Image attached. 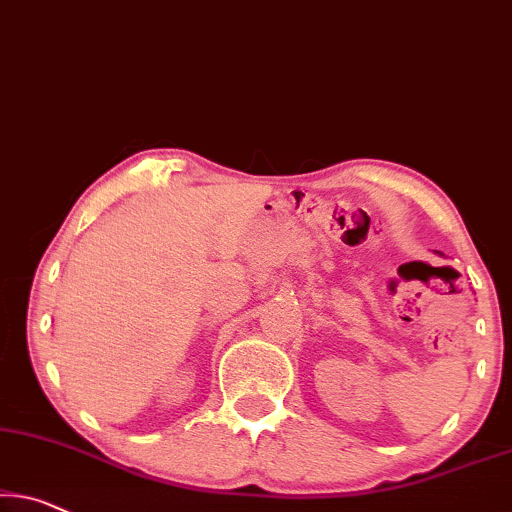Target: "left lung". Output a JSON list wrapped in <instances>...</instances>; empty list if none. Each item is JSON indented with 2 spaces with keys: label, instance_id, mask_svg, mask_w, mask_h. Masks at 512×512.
I'll return each instance as SVG.
<instances>
[{
  "label": "left lung",
  "instance_id": "obj_1",
  "mask_svg": "<svg viewBox=\"0 0 512 512\" xmlns=\"http://www.w3.org/2000/svg\"><path fill=\"white\" fill-rule=\"evenodd\" d=\"M436 254H441V251H436ZM441 256H443V254H441Z\"/></svg>",
  "mask_w": 512,
  "mask_h": 512
}]
</instances>
